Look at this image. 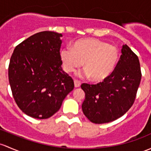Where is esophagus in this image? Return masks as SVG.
<instances>
[{
    "label": "esophagus",
    "mask_w": 151,
    "mask_h": 151,
    "mask_svg": "<svg viewBox=\"0 0 151 151\" xmlns=\"http://www.w3.org/2000/svg\"><path fill=\"white\" fill-rule=\"evenodd\" d=\"M81 85V82H79L77 80H74V87L75 88H79Z\"/></svg>",
    "instance_id": "esophagus-1"
}]
</instances>
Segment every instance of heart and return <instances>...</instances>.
I'll list each match as a JSON object with an SVG mask.
<instances>
[{
	"label": "heart",
	"instance_id": "heart-1",
	"mask_svg": "<svg viewBox=\"0 0 151 151\" xmlns=\"http://www.w3.org/2000/svg\"><path fill=\"white\" fill-rule=\"evenodd\" d=\"M60 57L64 69L74 72L82 66L83 76L90 77L93 82H102L115 70L119 53L116 47L94 38L82 39L72 45L63 47Z\"/></svg>",
	"mask_w": 151,
	"mask_h": 151
}]
</instances>
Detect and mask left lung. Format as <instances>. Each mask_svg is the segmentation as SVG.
I'll list each match as a JSON object with an SVG mask.
<instances>
[{"label": "left lung", "instance_id": "8db88e82", "mask_svg": "<svg viewBox=\"0 0 151 151\" xmlns=\"http://www.w3.org/2000/svg\"><path fill=\"white\" fill-rule=\"evenodd\" d=\"M114 72L96 85L83 83L85 93L82 111L90 122L104 124L122 116L132 107L140 83L141 69L137 55L127 45Z\"/></svg>", "mask_w": 151, "mask_h": 151}]
</instances>
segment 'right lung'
Returning a JSON list of instances; mask_svg holds the SVG:
<instances>
[{"instance_id": "right-lung-1", "label": "right lung", "mask_w": 151, "mask_h": 151, "mask_svg": "<svg viewBox=\"0 0 151 151\" xmlns=\"http://www.w3.org/2000/svg\"><path fill=\"white\" fill-rule=\"evenodd\" d=\"M62 35L43 31L17 45L9 66V80L16 104L27 115L44 119L61 108L74 88L61 68Z\"/></svg>"}]
</instances>
